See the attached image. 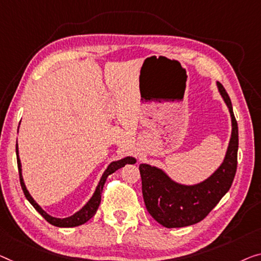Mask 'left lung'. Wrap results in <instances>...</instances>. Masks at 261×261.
<instances>
[{
  "label": "left lung",
  "instance_id": "1",
  "mask_svg": "<svg viewBox=\"0 0 261 261\" xmlns=\"http://www.w3.org/2000/svg\"><path fill=\"white\" fill-rule=\"evenodd\" d=\"M218 90L231 115L232 132L225 158L207 179L194 185H184L171 179L164 171L149 164L139 165L142 191L146 210L154 220L168 228L197 224L230 190L237 171L238 124L226 90L217 82Z\"/></svg>",
  "mask_w": 261,
  "mask_h": 261
}]
</instances>
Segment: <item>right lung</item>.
<instances>
[{
  "label": "right lung",
  "mask_w": 261,
  "mask_h": 261,
  "mask_svg": "<svg viewBox=\"0 0 261 261\" xmlns=\"http://www.w3.org/2000/svg\"><path fill=\"white\" fill-rule=\"evenodd\" d=\"M16 155H17V166H18V173H19V182H21L22 190H23V192H24L25 198L29 200V203L34 206L35 210H36V211L40 213V215L43 217L49 224H51V225H54V226H57V227L80 226V225H83L84 223H87L89 219H91V218L95 216L97 208H98V206L100 204V194H102L103 186H104V184H106V180H107L109 174L114 173L115 171H117L118 169L123 168V166H125L126 164H135L136 163V159L134 157H125L123 159H119V161L110 163L107 168V170L104 171L103 176H102V178H100L98 185H97V188L95 190V192H93L92 197L90 198V200H89L88 203L80 210V211H77L75 215L70 216L68 218H63V219H62V218H55V217H51L50 215H48V213H46L44 210L34 200V198L30 196L29 191L27 190L24 180H23V177H22V165H21V161H19V157H18L17 143H16Z\"/></svg>",
  "instance_id": "1"
}]
</instances>
